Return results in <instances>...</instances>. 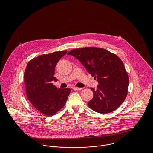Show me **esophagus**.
<instances>
[{"label":"esophagus","instance_id":"1","mask_svg":"<svg viewBox=\"0 0 153 153\" xmlns=\"http://www.w3.org/2000/svg\"><path fill=\"white\" fill-rule=\"evenodd\" d=\"M72 89H73L74 90H75V91H81V90L82 89V88H78L76 87H74L72 88Z\"/></svg>","mask_w":153,"mask_h":153}]
</instances>
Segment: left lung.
I'll return each mask as SVG.
<instances>
[{
    "label": "left lung",
    "mask_w": 153,
    "mask_h": 153,
    "mask_svg": "<svg viewBox=\"0 0 153 153\" xmlns=\"http://www.w3.org/2000/svg\"><path fill=\"white\" fill-rule=\"evenodd\" d=\"M67 55L76 58L98 82L93 88V98L88 102L91 109L108 114L124 102L129 85V77L123 62L116 55L100 48L87 47L70 51Z\"/></svg>",
    "instance_id": "8db88e82"
}]
</instances>
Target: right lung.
Here are the masks:
<instances>
[{
	"label": "right lung",
	"instance_id": "right-lung-1",
	"mask_svg": "<svg viewBox=\"0 0 153 153\" xmlns=\"http://www.w3.org/2000/svg\"><path fill=\"white\" fill-rule=\"evenodd\" d=\"M66 51L40 55L30 61L24 74L26 96L33 107L44 115L55 114L65 105L71 92L68 88L60 89L52 84L55 66Z\"/></svg>",
	"mask_w": 153,
	"mask_h": 153
}]
</instances>
